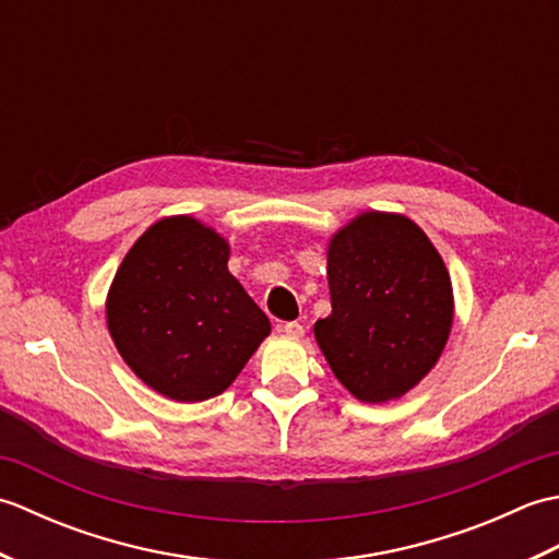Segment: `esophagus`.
Here are the masks:
<instances>
[{"label":"esophagus","instance_id":"34e87169","mask_svg":"<svg viewBox=\"0 0 559 559\" xmlns=\"http://www.w3.org/2000/svg\"><path fill=\"white\" fill-rule=\"evenodd\" d=\"M283 334L290 338H300L305 334V326L300 322H286L283 324Z\"/></svg>","mask_w":559,"mask_h":559}]
</instances>
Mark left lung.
Masks as SVG:
<instances>
[{"mask_svg": "<svg viewBox=\"0 0 559 559\" xmlns=\"http://www.w3.org/2000/svg\"><path fill=\"white\" fill-rule=\"evenodd\" d=\"M331 314L314 324L324 358L355 399L411 391L442 355L454 295L442 257L411 218L367 211L329 242Z\"/></svg>", "mask_w": 559, "mask_h": 559, "instance_id": "obj_1", "label": "left lung"}]
</instances>
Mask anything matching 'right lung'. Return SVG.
I'll list each match as a JSON object with an SVG mask.
<instances>
[{
	"label": "right lung",
	"instance_id": "1",
	"mask_svg": "<svg viewBox=\"0 0 559 559\" xmlns=\"http://www.w3.org/2000/svg\"><path fill=\"white\" fill-rule=\"evenodd\" d=\"M230 247L192 216L153 223L129 249L108 293V329L134 374L165 399L223 394L269 317L228 271Z\"/></svg>",
	"mask_w": 559,
	"mask_h": 559
}]
</instances>
